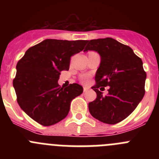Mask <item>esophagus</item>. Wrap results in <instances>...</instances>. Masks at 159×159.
<instances>
[{
    "label": "esophagus",
    "instance_id": "esophagus-1",
    "mask_svg": "<svg viewBox=\"0 0 159 159\" xmlns=\"http://www.w3.org/2000/svg\"><path fill=\"white\" fill-rule=\"evenodd\" d=\"M88 89H89V88H84V92H88Z\"/></svg>",
    "mask_w": 159,
    "mask_h": 159
}]
</instances>
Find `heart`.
I'll return each instance as SVG.
<instances>
[{"label":"heart","instance_id":"b5f03b06","mask_svg":"<svg viewBox=\"0 0 159 159\" xmlns=\"http://www.w3.org/2000/svg\"><path fill=\"white\" fill-rule=\"evenodd\" d=\"M88 80H89L88 75H83V76L81 77V81L84 83H87L88 81Z\"/></svg>","mask_w":159,"mask_h":159}]
</instances>
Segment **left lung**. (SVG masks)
Instances as JSON below:
<instances>
[{
  "instance_id": "1",
  "label": "left lung",
  "mask_w": 159,
  "mask_h": 159,
  "mask_svg": "<svg viewBox=\"0 0 159 159\" xmlns=\"http://www.w3.org/2000/svg\"><path fill=\"white\" fill-rule=\"evenodd\" d=\"M84 52L94 50L100 55L101 63L92 87L97 97L89 102V111L94 118L107 124H116L129 116L145 94L147 73L141 58L129 46L115 39L88 40ZM109 86L108 94L101 90Z\"/></svg>"
}]
</instances>
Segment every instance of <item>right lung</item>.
Wrapping results in <instances>:
<instances>
[{"instance_id":"add662e5","label":"right lung","mask_w":159,"mask_h":159,"mask_svg":"<svg viewBox=\"0 0 159 159\" xmlns=\"http://www.w3.org/2000/svg\"><path fill=\"white\" fill-rule=\"evenodd\" d=\"M88 40L47 39L28 49L16 64L13 87L22 110L43 126L64 119L71 101L83 93L78 84L60 88V72L69 69L73 55L84 48Z\"/></svg>"}]
</instances>
